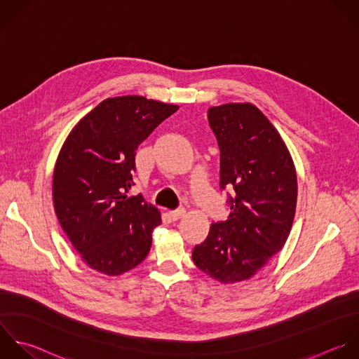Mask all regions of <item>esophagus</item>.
<instances>
[{
  "mask_svg": "<svg viewBox=\"0 0 359 359\" xmlns=\"http://www.w3.org/2000/svg\"><path fill=\"white\" fill-rule=\"evenodd\" d=\"M184 214H186L184 208H179V210L170 211V212H169V217H170V219H172V221H177V219H180Z\"/></svg>",
  "mask_w": 359,
  "mask_h": 359,
  "instance_id": "1",
  "label": "esophagus"
}]
</instances>
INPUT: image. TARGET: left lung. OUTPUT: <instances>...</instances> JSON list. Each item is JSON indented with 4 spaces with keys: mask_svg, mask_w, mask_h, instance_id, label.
Here are the masks:
<instances>
[{
    "mask_svg": "<svg viewBox=\"0 0 359 359\" xmlns=\"http://www.w3.org/2000/svg\"><path fill=\"white\" fill-rule=\"evenodd\" d=\"M219 152V186L233 189L226 221L211 224L193 250L194 264L222 284L253 277L283 249L292 228L298 183L291 154L252 103L208 109Z\"/></svg>",
    "mask_w": 359,
    "mask_h": 359,
    "instance_id": "1",
    "label": "left lung"
}]
</instances>
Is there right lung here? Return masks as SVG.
<instances>
[{
	"mask_svg": "<svg viewBox=\"0 0 359 359\" xmlns=\"http://www.w3.org/2000/svg\"><path fill=\"white\" fill-rule=\"evenodd\" d=\"M177 109L137 95L109 97L67 137L54 168V210L90 269L114 277L147 257L161 214L141 196H127L135 151Z\"/></svg>",
	"mask_w": 359,
	"mask_h": 359,
	"instance_id": "right-lung-1",
	"label": "right lung"
}]
</instances>
